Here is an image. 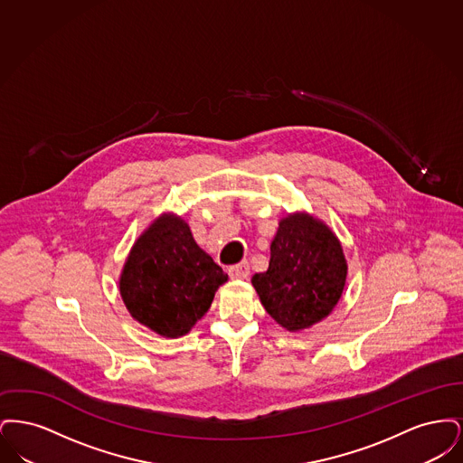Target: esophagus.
Masks as SVG:
<instances>
[{
  "label": "esophagus",
  "instance_id": "obj_1",
  "mask_svg": "<svg viewBox=\"0 0 463 463\" xmlns=\"http://www.w3.org/2000/svg\"><path fill=\"white\" fill-rule=\"evenodd\" d=\"M229 276L232 279H246L250 276V264L248 262H241V264L232 265L229 269Z\"/></svg>",
  "mask_w": 463,
  "mask_h": 463
}]
</instances>
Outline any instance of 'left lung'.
I'll list each match as a JSON object with an SVG mask.
<instances>
[{"instance_id": "1", "label": "left lung", "mask_w": 463, "mask_h": 463, "mask_svg": "<svg viewBox=\"0 0 463 463\" xmlns=\"http://www.w3.org/2000/svg\"><path fill=\"white\" fill-rule=\"evenodd\" d=\"M347 262L338 238L308 213L279 221L265 272L251 278L269 316L288 331L323 321L338 304Z\"/></svg>"}]
</instances>
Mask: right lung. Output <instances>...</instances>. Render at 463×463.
Instances as JSON below:
<instances>
[{"instance_id":"obj_1","label":"right lung","mask_w":463,"mask_h":463,"mask_svg":"<svg viewBox=\"0 0 463 463\" xmlns=\"http://www.w3.org/2000/svg\"><path fill=\"white\" fill-rule=\"evenodd\" d=\"M227 274L194 241L189 223L157 217L135 241L119 276V293L140 325L178 338L198 323Z\"/></svg>"}]
</instances>
